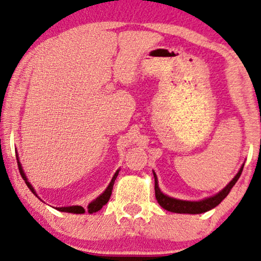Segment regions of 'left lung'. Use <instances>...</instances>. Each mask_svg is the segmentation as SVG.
<instances>
[{"label": "left lung", "mask_w": 261, "mask_h": 261, "mask_svg": "<svg viewBox=\"0 0 261 261\" xmlns=\"http://www.w3.org/2000/svg\"><path fill=\"white\" fill-rule=\"evenodd\" d=\"M242 169H244V164L240 168V170L238 171L232 181H230L228 185H227L225 188H223L221 192H219L216 195L207 197V199L201 200V201H185V200H177L174 199V197H170L168 195H164V194L161 192L159 182H157V176L155 172H153V177H155V196L157 202L162 208L166 209V211L172 212V213H179V214H201V213L208 212L211 209L215 208L219 203H221V201L225 199V197L228 195L230 189L233 188V186L236 185L238 179H239Z\"/></svg>", "instance_id": "obj_1"}]
</instances>
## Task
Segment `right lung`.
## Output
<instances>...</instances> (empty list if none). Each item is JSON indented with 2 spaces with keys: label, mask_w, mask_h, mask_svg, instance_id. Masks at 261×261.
<instances>
[{
  "label": "right lung",
  "mask_w": 261,
  "mask_h": 261,
  "mask_svg": "<svg viewBox=\"0 0 261 261\" xmlns=\"http://www.w3.org/2000/svg\"><path fill=\"white\" fill-rule=\"evenodd\" d=\"M16 160H17V166H19V170H20V174H21V176H22V178L24 179L25 185H27L28 188L31 189V192H32L33 194H34L35 196H38V194H36L34 188H33V186L31 185V183L28 182L27 177H25V175H24V172H23V169H22V166H21V163H20V161H19V157H17V156H16ZM118 172H119V170H117L116 174L113 175L111 182H110V185H109L108 188L105 189V192L102 193V194H100V195H99V196L97 197V199L93 200L92 202H91V203L89 204V207H87V211H89L90 214H92V213H95V212L100 211V209L102 208V205H105L106 203L109 202L110 196H111V194H112L113 185H115V181H116L117 176H118ZM38 197H39V196H38ZM39 199H40V197H39ZM57 209H58L59 212L73 213V214H84V213H85V209H84V208L82 207V205H69V207H58Z\"/></svg>",
  "instance_id": "1"
}]
</instances>
